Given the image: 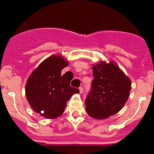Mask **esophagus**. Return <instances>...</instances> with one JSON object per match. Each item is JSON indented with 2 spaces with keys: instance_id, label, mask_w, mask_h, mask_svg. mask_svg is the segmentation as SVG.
<instances>
[{
  "instance_id": "34e87169",
  "label": "esophagus",
  "mask_w": 154,
  "mask_h": 154,
  "mask_svg": "<svg viewBox=\"0 0 154 154\" xmlns=\"http://www.w3.org/2000/svg\"><path fill=\"white\" fill-rule=\"evenodd\" d=\"M79 92L80 93H82V92H83V87L82 86L79 87Z\"/></svg>"
}]
</instances>
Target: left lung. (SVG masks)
Returning <instances> with one entry per match:
<instances>
[{"instance_id":"obj_1","label":"left lung","mask_w":154,"mask_h":154,"mask_svg":"<svg viewBox=\"0 0 154 154\" xmlns=\"http://www.w3.org/2000/svg\"><path fill=\"white\" fill-rule=\"evenodd\" d=\"M93 80L85 99V109L95 119L115 115L127 101L131 82L113 62H100L92 66Z\"/></svg>"}]
</instances>
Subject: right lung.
Returning a JSON list of instances; mask_svg holds the SVG:
<instances>
[{
  "label": "right lung",
  "mask_w": 154,
  "mask_h": 154,
  "mask_svg": "<svg viewBox=\"0 0 154 154\" xmlns=\"http://www.w3.org/2000/svg\"><path fill=\"white\" fill-rule=\"evenodd\" d=\"M68 65L62 57L53 55L42 62L27 81L25 92L30 106L45 118L54 119L62 115L71 96L79 92L70 85L72 72L61 75Z\"/></svg>",
  "instance_id": "1"
}]
</instances>
